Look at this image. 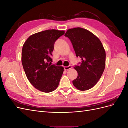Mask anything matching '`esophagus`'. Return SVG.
Segmentation results:
<instances>
[{"label": "esophagus", "mask_w": 128, "mask_h": 128, "mask_svg": "<svg viewBox=\"0 0 128 128\" xmlns=\"http://www.w3.org/2000/svg\"><path fill=\"white\" fill-rule=\"evenodd\" d=\"M72 68V66H69L68 67H64V69L65 70H69V69H70Z\"/></svg>", "instance_id": "1"}]
</instances>
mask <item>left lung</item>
I'll return each instance as SVG.
<instances>
[{"instance_id":"1","label":"left lung","mask_w":128,"mask_h":128,"mask_svg":"<svg viewBox=\"0 0 128 128\" xmlns=\"http://www.w3.org/2000/svg\"><path fill=\"white\" fill-rule=\"evenodd\" d=\"M64 36L70 40L76 56L82 59L74 69L77 77L72 84L80 91L94 87L101 78L105 68L106 52L101 41L96 35L80 27L68 29Z\"/></svg>"}]
</instances>
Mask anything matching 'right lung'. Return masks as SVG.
I'll return each mask as SVG.
<instances>
[{"mask_svg":"<svg viewBox=\"0 0 128 128\" xmlns=\"http://www.w3.org/2000/svg\"><path fill=\"white\" fill-rule=\"evenodd\" d=\"M64 34V30H44L30 36L23 45L21 61L26 76L42 92H52L59 86L64 68L48 62L52 61L55 42Z\"/></svg>","mask_w":128,"mask_h":128,"instance_id":"1","label":"right lung"}]
</instances>
